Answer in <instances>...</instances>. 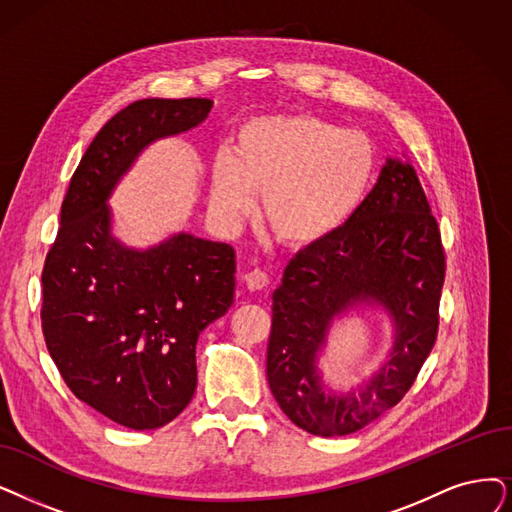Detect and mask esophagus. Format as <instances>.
I'll return each instance as SVG.
<instances>
[{
  "instance_id": "1",
  "label": "esophagus",
  "mask_w": 512,
  "mask_h": 512,
  "mask_svg": "<svg viewBox=\"0 0 512 512\" xmlns=\"http://www.w3.org/2000/svg\"><path fill=\"white\" fill-rule=\"evenodd\" d=\"M243 283L250 292H258V290H264L269 285V275L260 271V269H254V271L243 275Z\"/></svg>"
}]
</instances>
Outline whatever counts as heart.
<instances>
[{
	"label": "heart",
	"mask_w": 512,
	"mask_h": 512,
	"mask_svg": "<svg viewBox=\"0 0 512 512\" xmlns=\"http://www.w3.org/2000/svg\"><path fill=\"white\" fill-rule=\"evenodd\" d=\"M378 168L363 132L311 113L254 117L239 128L233 151H216L210 210L224 227L256 208L292 248H315L338 235L361 210Z\"/></svg>",
	"instance_id": "obj_1"
}]
</instances>
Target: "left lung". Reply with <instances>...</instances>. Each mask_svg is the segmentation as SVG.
<instances>
[{"mask_svg":"<svg viewBox=\"0 0 512 512\" xmlns=\"http://www.w3.org/2000/svg\"><path fill=\"white\" fill-rule=\"evenodd\" d=\"M445 256L414 166L388 157L376 187L346 227L290 260L273 292L267 378L283 414L302 431L351 435L397 405L433 351ZM378 308L394 346L360 393L322 382L318 357L336 318Z\"/></svg>","mask_w":512,"mask_h":512,"instance_id":"left-lung-1","label":"left lung"}]
</instances>
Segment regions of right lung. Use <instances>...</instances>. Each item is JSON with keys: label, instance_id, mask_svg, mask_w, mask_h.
<instances>
[{"label": "right lung", "instance_id": "1", "mask_svg": "<svg viewBox=\"0 0 512 512\" xmlns=\"http://www.w3.org/2000/svg\"><path fill=\"white\" fill-rule=\"evenodd\" d=\"M212 105L145 98L111 117L71 178L44 264L42 327L60 376L134 431L172 422L193 399L197 338L235 298V250L185 231L130 248L109 199L142 151L197 128Z\"/></svg>", "mask_w": 512, "mask_h": 512}]
</instances>
